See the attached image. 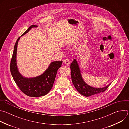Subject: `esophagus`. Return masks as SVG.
Listing matches in <instances>:
<instances>
[{"instance_id": "obj_1", "label": "esophagus", "mask_w": 129, "mask_h": 129, "mask_svg": "<svg viewBox=\"0 0 129 129\" xmlns=\"http://www.w3.org/2000/svg\"><path fill=\"white\" fill-rule=\"evenodd\" d=\"M64 62L65 64H66V65H69V63H70L69 60L68 59H66V60H65L64 61Z\"/></svg>"}]
</instances>
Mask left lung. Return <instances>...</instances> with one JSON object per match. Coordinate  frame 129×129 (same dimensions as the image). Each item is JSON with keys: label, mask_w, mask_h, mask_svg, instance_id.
<instances>
[{"label": "left lung", "mask_w": 129, "mask_h": 129, "mask_svg": "<svg viewBox=\"0 0 129 129\" xmlns=\"http://www.w3.org/2000/svg\"><path fill=\"white\" fill-rule=\"evenodd\" d=\"M70 69L71 80L73 85L79 92L85 96L88 97L103 92L110 85V84L106 87L101 88H93L87 85L82 77L79 65L76 59L71 63Z\"/></svg>", "instance_id": "8db88e82"}]
</instances>
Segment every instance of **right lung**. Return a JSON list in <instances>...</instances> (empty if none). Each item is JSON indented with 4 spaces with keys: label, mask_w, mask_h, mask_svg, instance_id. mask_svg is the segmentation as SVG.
Segmentation results:
<instances>
[{
    "label": "right lung",
    "mask_w": 129,
    "mask_h": 129,
    "mask_svg": "<svg viewBox=\"0 0 129 129\" xmlns=\"http://www.w3.org/2000/svg\"><path fill=\"white\" fill-rule=\"evenodd\" d=\"M37 26L32 25L21 36L28 33L31 28ZM18 38L14 46L12 58L10 63V71L13 78L20 90L30 97H40L47 94L51 89L58 69L61 67L62 61L51 62L48 68L41 75L32 78L23 77L19 72L17 66L16 54Z\"/></svg>",
    "instance_id": "obj_1"
}]
</instances>
